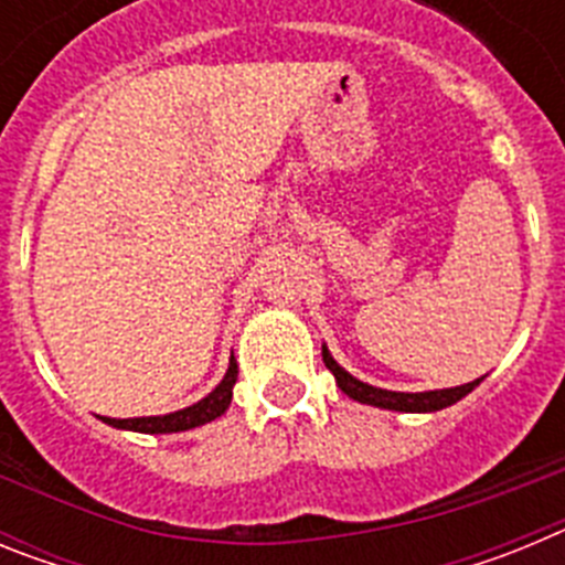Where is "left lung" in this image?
Returning <instances> with one entry per match:
<instances>
[{
	"label": "left lung",
	"instance_id": "left-lung-1",
	"mask_svg": "<svg viewBox=\"0 0 565 565\" xmlns=\"http://www.w3.org/2000/svg\"><path fill=\"white\" fill-rule=\"evenodd\" d=\"M322 362H326L328 371L337 379L339 391L348 393L353 402L373 404V407H382V411H398V413H436L450 407V404L461 402L467 393H472L481 384V379L476 382L461 384V387H447V391H424V393H396V391H382V387H373L367 382H359L356 376L339 367L337 359L331 356L326 344H322Z\"/></svg>",
	"mask_w": 565,
	"mask_h": 565
}]
</instances>
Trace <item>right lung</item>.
<instances>
[{
	"label": "right lung",
	"mask_w": 565,
	"mask_h": 565,
	"mask_svg": "<svg viewBox=\"0 0 565 565\" xmlns=\"http://www.w3.org/2000/svg\"><path fill=\"white\" fill-rule=\"evenodd\" d=\"M234 382H237V362H228V371L223 376V382L209 393L206 398H201L192 407H183V411L167 413V416H143V418H107L102 416L104 424L109 427H118V430H132V433H183L192 430V427H201V424L214 422L217 416L228 411L232 404V391Z\"/></svg>",
	"instance_id": "obj_1"
}]
</instances>
